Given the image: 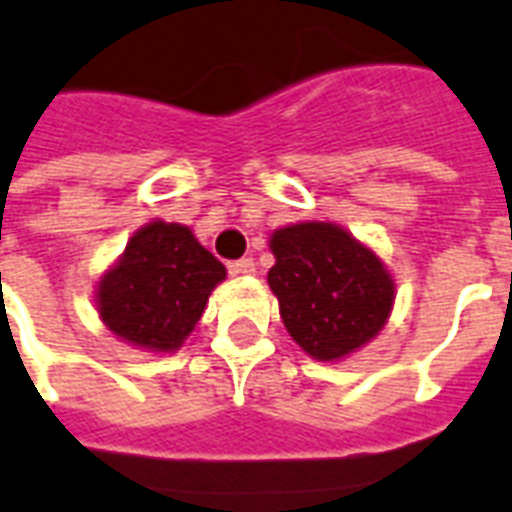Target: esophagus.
Here are the masks:
<instances>
[{"mask_svg":"<svg viewBox=\"0 0 512 512\" xmlns=\"http://www.w3.org/2000/svg\"><path fill=\"white\" fill-rule=\"evenodd\" d=\"M227 269H230V275H253L256 264H253V259H237Z\"/></svg>","mask_w":512,"mask_h":512,"instance_id":"obj_1","label":"esophagus"}]
</instances>
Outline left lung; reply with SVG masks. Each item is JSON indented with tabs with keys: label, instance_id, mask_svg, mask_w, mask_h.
<instances>
[{
	"label": "left lung",
	"instance_id": "1",
	"mask_svg": "<svg viewBox=\"0 0 512 512\" xmlns=\"http://www.w3.org/2000/svg\"><path fill=\"white\" fill-rule=\"evenodd\" d=\"M269 248L275 253L269 288L290 338L309 357H346L386 325L394 280L383 261L338 224H290L275 230Z\"/></svg>",
	"mask_w": 512,
	"mask_h": 512
}]
</instances>
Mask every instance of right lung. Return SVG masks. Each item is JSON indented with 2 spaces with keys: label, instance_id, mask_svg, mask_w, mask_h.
<instances>
[{
  "label": "right lung",
  "instance_id": "add662e5",
  "mask_svg": "<svg viewBox=\"0 0 512 512\" xmlns=\"http://www.w3.org/2000/svg\"><path fill=\"white\" fill-rule=\"evenodd\" d=\"M227 277L185 224L150 222L97 282V312L121 341L174 351L198 325L208 296Z\"/></svg>",
  "mask_w": 512,
  "mask_h": 512
}]
</instances>
